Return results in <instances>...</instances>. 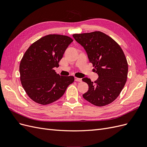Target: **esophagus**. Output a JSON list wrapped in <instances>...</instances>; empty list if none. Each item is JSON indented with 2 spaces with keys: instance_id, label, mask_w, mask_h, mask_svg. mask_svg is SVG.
Instances as JSON below:
<instances>
[{
  "instance_id": "34e87169",
  "label": "esophagus",
  "mask_w": 147,
  "mask_h": 147,
  "mask_svg": "<svg viewBox=\"0 0 147 147\" xmlns=\"http://www.w3.org/2000/svg\"><path fill=\"white\" fill-rule=\"evenodd\" d=\"M75 82H82V79L81 78H75Z\"/></svg>"
}]
</instances>
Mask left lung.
Returning <instances> with one entry per match:
<instances>
[{"label":"left lung","instance_id":"1","mask_svg":"<svg viewBox=\"0 0 147 147\" xmlns=\"http://www.w3.org/2000/svg\"><path fill=\"white\" fill-rule=\"evenodd\" d=\"M73 37L86 50L89 61L99 78L93 83L88 78L82 80L88 84L83 97L91 104L102 107L116 99L125 85L128 64L124 53L114 40L100 31L75 34Z\"/></svg>","mask_w":147,"mask_h":147}]
</instances>
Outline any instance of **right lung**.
I'll use <instances>...</instances> for the list:
<instances>
[{
  "instance_id": "right-lung-1",
  "label": "right lung",
  "mask_w": 147,
  "mask_h": 147,
  "mask_svg": "<svg viewBox=\"0 0 147 147\" xmlns=\"http://www.w3.org/2000/svg\"><path fill=\"white\" fill-rule=\"evenodd\" d=\"M72 42L67 35L50 34L25 52L20 64V80L26 94L36 103L47 105L56 101L74 82V77L60 76L54 69Z\"/></svg>"
}]
</instances>
